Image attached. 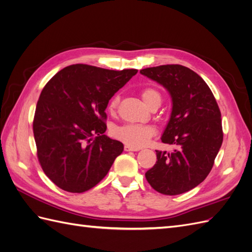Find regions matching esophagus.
Here are the masks:
<instances>
[{"label":"esophagus","mask_w":252,"mask_h":252,"mask_svg":"<svg viewBox=\"0 0 252 252\" xmlns=\"http://www.w3.org/2000/svg\"><path fill=\"white\" fill-rule=\"evenodd\" d=\"M124 150H125V151H138V150H140V148H135V147L129 146V145H125V146H124Z\"/></svg>","instance_id":"1"}]
</instances>
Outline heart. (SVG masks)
Masks as SVG:
<instances>
[{
    "mask_svg": "<svg viewBox=\"0 0 252 252\" xmlns=\"http://www.w3.org/2000/svg\"><path fill=\"white\" fill-rule=\"evenodd\" d=\"M141 97L143 102L146 104L148 107L152 104L161 103V94L157 88L154 87H146L141 90ZM120 101L119 95H113L108 104V110L113 112L117 109L118 104ZM112 134L114 138L119 139L120 141L124 142L126 145H129L131 147H142L146 145L149 140L154 136L155 134V129L146 126V125H141V124H124L121 126H117L112 129Z\"/></svg>",
    "mask_w": 252,
    "mask_h": 252,
    "instance_id": "heart-1",
    "label": "heart"
}]
</instances>
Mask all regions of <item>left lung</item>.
<instances>
[{
    "label": "left lung",
    "instance_id": "obj_1",
    "mask_svg": "<svg viewBox=\"0 0 252 252\" xmlns=\"http://www.w3.org/2000/svg\"><path fill=\"white\" fill-rule=\"evenodd\" d=\"M140 72L169 91L172 111L162 142L177 146L171 154L157 150V162L145 177L159 193H184L207 178L222 146L219 105L206 82L185 66L161 65Z\"/></svg>",
    "mask_w": 252,
    "mask_h": 252
}]
</instances>
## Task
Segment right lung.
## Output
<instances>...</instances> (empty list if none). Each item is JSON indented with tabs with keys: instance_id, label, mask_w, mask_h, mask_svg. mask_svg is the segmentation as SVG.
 <instances>
[{
	"instance_id": "add662e5",
	"label": "right lung",
	"mask_w": 252,
	"mask_h": 252,
	"mask_svg": "<svg viewBox=\"0 0 252 252\" xmlns=\"http://www.w3.org/2000/svg\"><path fill=\"white\" fill-rule=\"evenodd\" d=\"M136 72L75 64L63 68L44 86L34 112L33 135L42 169L59 188L87 191L105 178L123 152V144L104 134L105 109Z\"/></svg>"
}]
</instances>
